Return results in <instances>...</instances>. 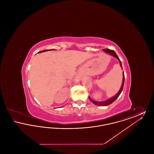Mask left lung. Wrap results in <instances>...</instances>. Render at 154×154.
<instances>
[{"label":"left lung","instance_id":"1","mask_svg":"<svg viewBox=\"0 0 154 154\" xmlns=\"http://www.w3.org/2000/svg\"><path fill=\"white\" fill-rule=\"evenodd\" d=\"M103 51L104 52H106V53H107V54H110L111 55H112V56H113V57H114L115 58H116L118 59L119 60V63H120V66H121V67L122 68V63H121V60H119V58H118V57L117 56V55L116 54V53L114 51H113V50H109V49H103ZM124 81H125V75H124V72H123V80H122V85H121V87L120 88V89H119V92H118L117 94L116 95L114 96H113V97H111L110 99H109L108 100H105V101H103V102H96V101H95V100H92L90 97H89V99H90V100L94 104H95V105H97V106H108V105H109L110 104H111L112 103L114 102L117 99L118 97V96L120 95V94H121V93L122 92V90H123V88H124Z\"/></svg>","mask_w":154,"mask_h":154}]
</instances>
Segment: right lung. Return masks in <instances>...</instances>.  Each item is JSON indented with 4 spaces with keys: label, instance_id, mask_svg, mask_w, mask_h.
Here are the masks:
<instances>
[{
    "label": "right lung",
    "instance_id": "add662e5",
    "mask_svg": "<svg viewBox=\"0 0 154 154\" xmlns=\"http://www.w3.org/2000/svg\"><path fill=\"white\" fill-rule=\"evenodd\" d=\"M54 49H52V50H43V51H42L38 52V53H41V52H45V51H50V50H53Z\"/></svg>",
    "mask_w": 154,
    "mask_h": 154
}]
</instances>
